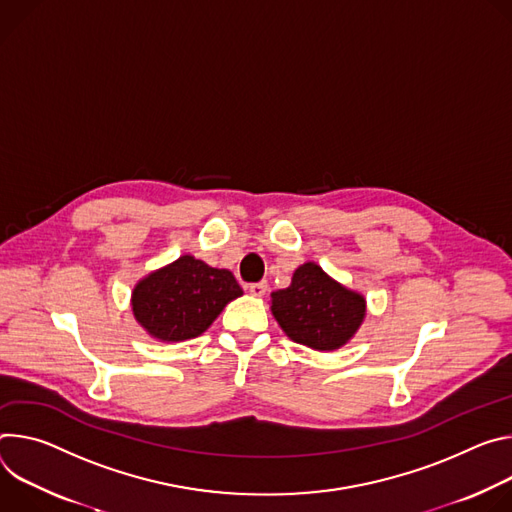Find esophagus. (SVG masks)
I'll return each instance as SVG.
<instances>
[{"mask_svg":"<svg viewBox=\"0 0 512 512\" xmlns=\"http://www.w3.org/2000/svg\"><path fill=\"white\" fill-rule=\"evenodd\" d=\"M248 291H250L252 297H262V295L268 291V282H266V280L252 282V285H248Z\"/></svg>","mask_w":512,"mask_h":512,"instance_id":"1","label":"esophagus"}]
</instances>
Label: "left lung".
<instances>
[{"mask_svg": "<svg viewBox=\"0 0 512 512\" xmlns=\"http://www.w3.org/2000/svg\"><path fill=\"white\" fill-rule=\"evenodd\" d=\"M272 315L293 342L337 350L358 331L366 301L307 262L295 270L291 287L272 293Z\"/></svg>", "mask_w": 512, "mask_h": 512, "instance_id": "1", "label": "left lung"}]
</instances>
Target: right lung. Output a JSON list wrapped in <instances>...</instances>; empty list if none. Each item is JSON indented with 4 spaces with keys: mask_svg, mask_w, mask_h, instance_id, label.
Returning a JSON list of instances; mask_svg holds the SVG:
<instances>
[{
    "mask_svg": "<svg viewBox=\"0 0 512 512\" xmlns=\"http://www.w3.org/2000/svg\"><path fill=\"white\" fill-rule=\"evenodd\" d=\"M240 295L230 270L211 268L187 254L142 278L132 293V309L152 337L181 342L201 335Z\"/></svg>",
    "mask_w": 512,
    "mask_h": 512,
    "instance_id": "1",
    "label": "right lung"
}]
</instances>
